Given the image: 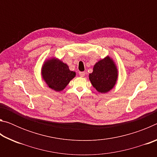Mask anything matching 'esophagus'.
<instances>
[{"label": "esophagus", "mask_w": 157, "mask_h": 157, "mask_svg": "<svg viewBox=\"0 0 157 157\" xmlns=\"http://www.w3.org/2000/svg\"><path fill=\"white\" fill-rule=\"evenodd\" d=\"M79 76L82 77V78H83V77H84V75H85V73L84 72H79Z\"/></svg>", "instance_id": "34e87169"}]
</instances>
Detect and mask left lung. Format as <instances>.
I'll use <instances>...</instances> for the list:
<instances>
[{
  "instance_id": "1",
  "label": "left lung",
  "mask_w": 157,
  "mask_h": 157,
  "mask_svg": "<svg viewBox=\"0 0 157 157\" xmlns=\"http://www.w3.org/2000/svg\"><path fill=\"white\" fill-rule=\"evenodd\" d=\"M118 75L115 62L110 57L107 56L95 63L89 78L93 86L98 92L105 94L115 86Z\"/></svg>"
}]
</instances>
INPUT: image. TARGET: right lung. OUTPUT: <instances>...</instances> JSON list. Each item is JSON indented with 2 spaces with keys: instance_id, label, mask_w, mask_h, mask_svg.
I'll list each match as a JSON object with an SVG mask.
<instances>
[{
  "instance_id": "right-lung-1",
  "label": "right lung",
  "mask_w": 157,
  "mask_h": 157,
  "mask_svg": "<svg viewBox=\"0 0 157 157\" xmlns=\"http://www.w3.org/2000/svg\"><path fill=\"white\" fill-rule=\"evenodd\" d=\"M75 75V72L70 71L66 63L55 57L45 61L41 68L42 78L48 86L55 91L64 89Z\"/></svg>"
}]
</instances>
